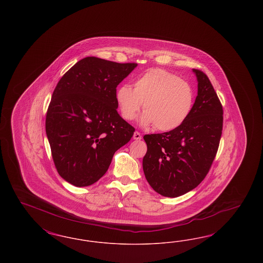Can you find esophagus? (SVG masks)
<instances>
[{"label": "esophagus", "mask_w": 263, "mask_h": 263, "mask_svg": "<svg viewBox=\"0 0 263 263\" xmlns=\"http://www.w3.org/2000/svg\"><path fill=\"white\" fill-rule=\"evenodd\" d=\"M133 139H134V140H141V139H142V135L136 131V132L134 133V135H133Z\"/></svg>", "instance_id": "34e87169"}]
</instances>
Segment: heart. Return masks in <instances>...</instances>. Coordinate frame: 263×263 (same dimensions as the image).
<instances>
[{
    "mask_svg": "<svg viewBox=\"0 0 263 263\" xmlns=\"http://www.w3.org/2000/svg\"><path fill=\"white\" fill-rule=\"evenodd\" d=\"M116 101L122 117L133 120L142 104L141 124L159 131H172L181 125L192 111L194 90L190 84L163 69L154 68L138 77L134 88L122 85L116 89Z\"/></svg>",
    "mask_w": 263,
    "mask_h": 263,
    "instance_id": "b5f03b06",
    "label": "heart"
}]
</instances>
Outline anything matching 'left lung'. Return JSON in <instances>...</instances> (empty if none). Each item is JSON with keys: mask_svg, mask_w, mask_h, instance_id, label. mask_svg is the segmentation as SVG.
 Listing matches in <instances>:
<instances>
[{"mask_svg": "<svg viewBox=\"0 0 263 263\" xmlns=\"http://www.w3.org/2000/svg\"><path fill=\"white\" fill-rule=\"evenodd\" d=\"M198 92L187 119L175 130L145 135L143 171L152 188L177 197L198 186L208 174L223 130V106L206 74L193 69Z\"/></svg>", "mask_w": 263, "mask_h": 263, "instance_id": "1", "label": "left lung"}]
</instances>
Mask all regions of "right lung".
<instances>
[{"label":"right lung","mask_w":263,"mask_h":263,"mask_svg":"<svg viewBox=\"0 0 263 263\" xmlns=\"http://www.w3.org/2000/svg\"><path fill=\"white\" fill-rule=\"evenodd\" d=\"M136 63L86 57L67 71L53 91L45 120L58 174L77 187L97 182L135 128L117 112V86Z\"/></svg>","instance_id":"add662e5"}]
</instances>
